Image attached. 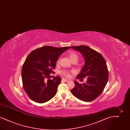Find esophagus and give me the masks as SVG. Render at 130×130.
Here are the masks:
<instances>
[{"instance_id": "esophagus-1", "label": "esophagus", "mask_w": 130, "mask_h": 130, "mask_svg": "<svg viewBox=\"0 0 130 130\" xmlns=\"http://www.w3.org/2000/svg\"><path fill=\"white\" fill-rule=\"evenodd\" d=\"M62 81L65 82H68V80L66 79H65V78H63V79H62Z\"/></svg>"}]
</instances>
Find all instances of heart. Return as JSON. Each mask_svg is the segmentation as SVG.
I'll list each match as a JSON object with an SVG mask.
<instances>
[{"instance_id":"obj_1","label":"heart","mask_w":130,"mask_h":130,"mask_svg":"<svg viewBox=\"0 0 130 130\" xmlns=\"http://www.w3.org/2000/svg\"><path fill=\"white\" fill-rule=\"evenodd\" d=\"M68 56H69L70 58L71 59V60L73 61V62H76L78 58H79V56L74 51H71L68 53ZM59 59L58 58L57 61H56V63H59ZM72 72V71H68L66 70H63L60 71V74L66 76L67 77H69L70 76V73Z\"/></svg>"}]
</instances>
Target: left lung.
<instances>
[{
    "label": "left lung",
    "instance_id": "8db88e82",
    "mask_svg": "<svg viewBox=\"0 0 130 130\" xmlns=\"http://www.w3.org/2000/svg\"><path fill=\"white\" fill-rule=\"evenodd\" d=\"M71 48L80 52L85 59V65L76 76L77 79L86 78L85 83L74 81L71 92L75 97L90 102L96 99L103 91L109 78L105 59L100 53L88 46L80 45Z\"/></svg>",
    "mask_w": 130,
    "mask_h": 130
}]
</instances>
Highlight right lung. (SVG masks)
<instances>
[{"label": "right lung", "instance_id": "1", "mask_svg": "<svg viewBox=\"0 0 130 130\" xmlns=\"http://www.w3.org/2000/svg\"><path fill=\"white\" fill-rule=\"evenodd\" d=\"M70 48L44 46L34 50L27 57L21 76L23 88L30 99L43 103L55 96L61 78L56 76L50 79L51 74L55 73L58 57Z\"/></svg>", "mask_w": 130, "mask_h": 130}]
</instances>
